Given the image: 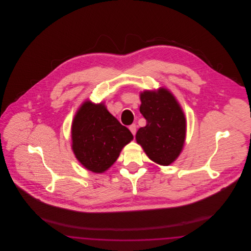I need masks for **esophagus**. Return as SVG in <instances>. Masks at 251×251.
Returning <instances> with one entry per match:
<instances>
[{
	"instance_id": "esophagus-1",
	"label": "esophagus",
	"mask_w": 251,
	"mask_h": 251,
	"mask_svg": "<svg viewBox=\"0 0 251 251\" xmlns=\"http://www.w3.org/2000/svg\"><path fill=\"white\" fill-rule=\"evenodd\" d=\"M129 129H130V131H131V133H132L133 135H135V132H136V125H135V124H131V126L129 127Z\"/></svg>"
}]
</instances>
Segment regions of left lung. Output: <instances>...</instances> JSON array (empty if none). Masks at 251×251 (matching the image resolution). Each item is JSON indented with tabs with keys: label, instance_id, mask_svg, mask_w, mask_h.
Segmentation results:
<instances>
[{
	"label": "left lung",
	"instance_id": "1",
	"mask_svg": "<svg viewBox=\"0 0 251 251\" xmlns=\"http://www.w3.org/2000/svg\"><path fill=\"white\" fill-rule=\"evenodd\" d=\"M140 113L147 124L135 135L148 157L161 166H169L182 151L186 120L175 97L167 88L140 93Z\"/></svg>",
	"mask_w": 251,
	"mask_h": 251
}]
</instances>
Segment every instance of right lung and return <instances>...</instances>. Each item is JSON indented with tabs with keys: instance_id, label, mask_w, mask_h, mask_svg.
Segmentation results:
<instances>
[{
	"instance_id": "1",
	"label": "right lung",
	"mask_w": 251,
	"mask_h": 251,
	"mask_svg": "<svg viewBox=\"0 0 251 251\" xmlns=\"http://www.w3.org/2000/svg\"><path fill=\"white\" fill-rule=\"evenodd\" d=\"M132 138L130 130L121 125L103 103L84 101L72 122L73 152L86 169L95 173L107 170Z\"/></svg>"
}]
</instances>
